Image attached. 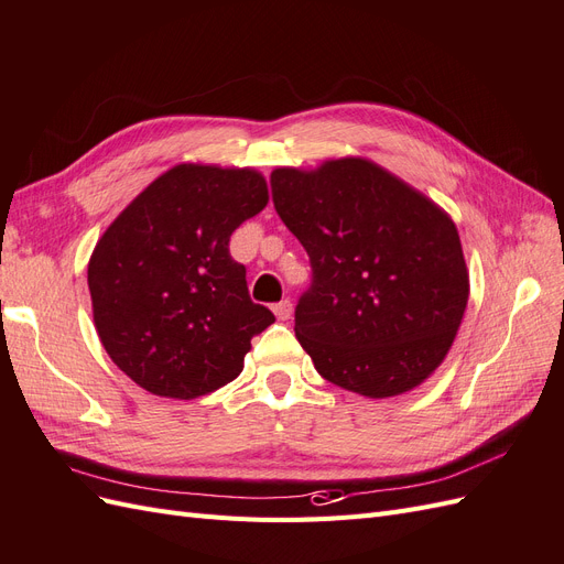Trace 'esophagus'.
I'll return each instance as SVG.
<instances>
[{
  "instance_id": "obj_1",
  "label": "esophagus",
  "mask_w": 564,
  "mask_h": 564,
  "mask_svg": "<svg viewBox=\"0 0 564 564\" xmlns=\"http://www.w3.org/2000/svg\"><path fill=\"white\" fill-rule=\"evenodd\" d=\"M272 313H275L278 319H289V317H292V301H289V299L280 301L275 308H272Z\"/></svg>"
}]
</instances>
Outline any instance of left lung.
Masks as SVG:
<instances>
[{
    "instance_id": "obj_1",
    "label": "left lung",
    "mask_w": 564,
    "mask_h": 564,
    "mask_svg": "<svg viewBox=\"0 0 564 564\" xmlns=\"http://www.w3.org/2000/svg\"><path fill=\"white\" fill-rule=\"evenodd\" d=\"M272 202L311 256L296 336L319 377L371 400L404 395L445 362L470 280L452 216L367 158L278 166Z\"/></svg>"
}]
</instances>
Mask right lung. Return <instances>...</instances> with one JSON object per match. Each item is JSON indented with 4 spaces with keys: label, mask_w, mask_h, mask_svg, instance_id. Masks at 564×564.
<instances>
[{
    "label": "right lung",
    "mask_w": 564,
    "mask_h": 564,
    "mask_svg": "<svg viewBox=\"0 0 564 564\" xmlns=\"http://www.w3.org/2000/svg\"><path fill=\"white\" fill-rule=\"evenodd\" d=\"M268 199L251 166L181 162L100 235L87 268L94 324L135 386L195 400L240 377L251 336L275 315L251 303L228 242Z\"/></svg>",
    "instance_id": "1"
}]
</instances>
